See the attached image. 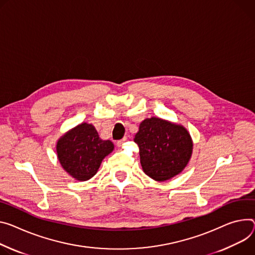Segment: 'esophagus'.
<instances>
[{
    "instance_id": "34e87169",
    "label": "esophagus",
    "mask_w": 255,
    "mask_h": 255,
    "mask_svg": "<svg viewBox=\"0 0 255 255\" xmlns=\"http://www.w3.org/2000/svg\"><path fill=\"white\" fill-rule=\"evenodd\" d=\"M126 140H127V138H126V137H124L123 139H121V140H118V141H117V145H118L119 147H120V146H122V145H123V143H124Z\"/></svg>"
}]
</instances>
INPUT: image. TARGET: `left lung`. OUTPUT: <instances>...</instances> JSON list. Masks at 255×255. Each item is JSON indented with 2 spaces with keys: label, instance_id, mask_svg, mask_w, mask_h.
<instances>
[{
  "label": "left lung",
  "instance_id": "1",
  "mask_svg": "<svg viewBox=\"0 0 255 255\" xmlns=\"http://www.w3.org/2000/svg\"><path fill=\"white\" fill-rule=\"evenodd\" d=\"M134 142L139 146L144 173L155 181H166L186 167L192 153V140L181 125L152 117L139 125Z\"/></svg>",
  "mask_w": 255,
  "mask_h": 255
}]
</instances>
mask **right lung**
<instances>
[{"label":"right lung","mask_w":255,"mask_h":255,"mask_svg":"<svg viewBox=\"0 0 255 255\" xmlns=\"http://www.w3.org/2000/svg\"><path fill=\"white\" fill-rule=\"evenodd\" d=\"M114 149L111 140H103L91 124L82 123L62 136L57 153L64 170L79 181L94 177L102 160Z\"/></svg>","instance_id":"add662e5"}]
</instances>
